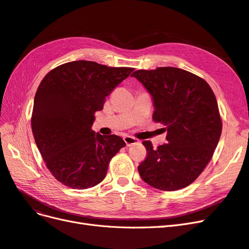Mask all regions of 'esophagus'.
Here are the masks:
<instances>
[{
    "instance_id": "esophagus-1",
    "label": "esophagus",
    "mask_w": 249,
    "mask_h": 249,
    "mask_svg": "<svg viewBox=\"0 0 249 249\" xmlns=\"http://www.w3.org/2000/svg\"><path fill=\"white\" fill-rule=\"evenodd\" d=\"M124 140L125 142L126 146H131V145H134V144H136V143H137V139L134 138V137H131V136H124Z\"/></svg>"
}]
</instances>
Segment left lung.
Returning <instances> with one entry per match:
<instances>
[{
  "mask_svg": "<svg viewBox=\"0 0 249 249\" xmlns=\"http://www.w3.org/2000/svg\"><path fill=\"white\" fill-rule=\"evenodd\" d=\"M132 77L153 96V119L167 131V143L154 148L143 141L147 156L138 166L145 183L175 191L193 183L211 161L221 136L222 120L208 83L177 67L139 70Z\"/></svg>",
  "mask_w": 249,
  "mask_h": 249,
  "instance_id": "1",
  "label": "left lung"
}]
</instances>
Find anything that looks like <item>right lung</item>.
<instances>
[{"label":"right lung","mask_w":249,"mask_h":249,"mask_svg":"<svg viewBox=\"0 0 249 249\" xmlns=\"http://www.w3.org/2000/svg\"><path fill=\"white\" fill-rule=\"evenodd\" d=\"M134 71L79 60L49 71L37 88L31 117L33 136L48 169L71 189H87L106 177L125 143L91 130L96 111Z\"/></svg>","instance_id":"right-lung-1"}]
</instances>
